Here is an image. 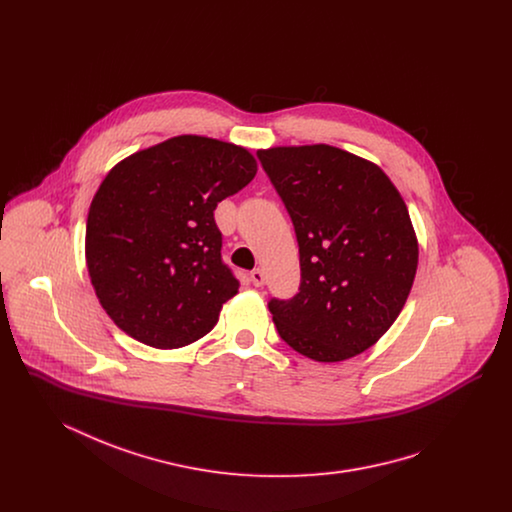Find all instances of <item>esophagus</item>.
I'll use <instances>...</instances> for the list:
<instances>
[{
	"label": "esophagus",
	"instance_id": "esophagus-1",
	"mask_svg": "<svg viewBox=\"0 0 512 512\" xmlns=\"http://www.w3.org/2000/svg\"><path fill=\"white\" fill-rule=\"evenodd\" d=\"M251 282L255 288H261L265 284V272L261 268H253L251 270Z\"/></svg>",
	"mask_w": 512,
	"mask_h": 512
}]
</instances>
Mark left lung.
Returning a JSON list of instances; mask_svg holds the SVG:
<instances>
[{
  "mask_svg": "<svg viewBox=\"0 0 512 512\" xmlns=\"http://www.w3.org/2000/svg\"><path fill=\"white\" fill-rule=\"evenodd\" d=\"M257 157L299 245V292L268 301L280 338L318 363L363 353L413 288L418 244L403 197L380 167L340 147H270Z\"/></svg>",
  "mask_w": 512,
  "mask_h": 512,
  "instance_id": "1",
  "label": "left lung"
}]
</instances>
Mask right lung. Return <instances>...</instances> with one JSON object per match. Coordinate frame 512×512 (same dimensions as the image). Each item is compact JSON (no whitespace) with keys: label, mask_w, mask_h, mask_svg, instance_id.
I'll return each mask as SVG.
<instances>
[{"label":"right lung","mask_w":512,"mask_h":512,"mask_svg":"<svg viewBox=\"0 0 512 512\" xmlns=\"http://www.w3.org/2000/svg\"><path fill=\"white\" fill-rule=\"evenodd\" d=\"M257 174L245 147L176 136L115 165L92 199L86 265L99 303L134 340L203 338L240 288L222 263L215 209Z\"/></svg>","instance_id":"right-lung-1"}]
</instances>
